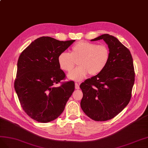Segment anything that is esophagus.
<instances>
[{
	"label": "esophagus",
	"instance_id": "34e87169",
	"mask_svg": "<svg viewBox=\"0 0 148 148\" xmlns=\"http://www.w3.org/2000/svg\"><path fill=\"white\" fill-rule=\"evenodd\" d=\"M75 88H76V89H79V88H80L79 84H78V83H75Z\"/></svg>",
	"mask_w": 148,
	"mask_h": 148
}]
</instances>
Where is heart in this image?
Here are the masks:
<instances>
[{
	"label": "heart",
	"instance_id": "obj_1",
	"mask_svg": "<svg viewBox=\"0 0 148 148\" xmlns=\"http://www.w3.org/2000/svg\"><path fill=\"white\" fill-rule=\"evenodd\" d=\"M110 50L107 46L87 41H80L71 48V53L62 52L58 58L59 66L69 72L77 62L79 67L67 75L69 79L80 82L90 74L97 75L104 70L110 60Z\"/></svg>",
	"mask_w": 148,
	"mask_h": 148
}]
</instances>
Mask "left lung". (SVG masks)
Returning a JSON list of instances; mask_svg holds the SVG:
<instances>
[{"instance_id":"1","label":"left lung","mask_w":148,"mask_h":148,"mask_svg":"<svg viewBox=\"0 0 148 148\" xmlns=\"http://www.w3.org/2000/svg\"><path fill=\"white\" fill-rule=\"evenodd\" d=\"M103 40L110 50V60L102 73L80 85L83 93L81 107L91 119L110 120L130 102L134 82L133 61L130 50L116 38L108 34L91 41Z\"/></svg>"}]
</instances>
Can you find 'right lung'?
<instances>
[{"label": "right lung", "instance_id": "obj_1", "mask_svg": "<svg viewBox=\"0 0 148 148\" xmlns=\"http://www.w3.org/2000/svg\"><path fill=\"white\" fill-rule=\"evenodd\" d=\"M74 41L42 36L20 54L14 87L21 106L32 119L48 123L64 111L75 85L68 81L54 86L66 77L58 58Z\"/></svg>", "mask_w": 148, "mask_h": 148}]
</instances>
